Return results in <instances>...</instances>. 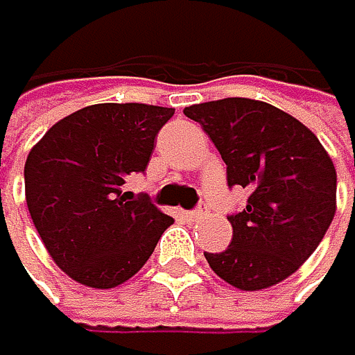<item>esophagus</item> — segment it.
I'll list each match as a JSON object with an SVG mask.
<instances>
[{
	"instance_id": "1",
	"label": "esophagus",
	"mask_w": 355,
	"mask_h": 355,
	"mask_svg": "<svg viewBox=\"0 0 355 355\" xmlns=\"http://www.w3.org/2000/svg\"><path fill=\"white\" fill-rule=\"evenodd\" d=\"M202 218H205V213H202L200 209H196V211H187V213H184V220H187V222H198V220H202Z\"/></svg>"
}]
</instances>
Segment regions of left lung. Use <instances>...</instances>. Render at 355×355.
Returning <instances> with one entry per match:
<instances>
[{
  "instance_id": "obj_1",
  "label": "left lung",
  "mask_w": 355,
  "mask_h": 355,
  "mask_svg": "<svg viewBox=\"0 0 355 355\" xmlns=\"http://www.w3.org/2000/svg\"><path fill=\"white\" fill-rule=\"evenodd\" d=\"M227 164L229 187L249 191L247 209L229 216L233 238L209 267L242 291H260L300 269L336 216V166L293 115L249 97L193 104Z\"/></svg>"
}]
</instances>
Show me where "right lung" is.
I'll list each match as a JSON object with an SVG mask.
<instances>
[{
  "instance_id": "obj_1",
  "label": "right lung",
  "mask_w": 355,
  "mask_h": 355,
  "mask_svg": "<svg viewBox=\"0 0 355 355\" xmlns=\"http://www.w3.org/2000/svg\"><path fill=\"white\" fill-rule=\"evenodd\" d=\"M175 108L93 104L53 124L24 166L26 205L46 251L69 278L113 289L144 267L173 218L124 191L142 173Z\"/></svg>"
}]
</instances>
